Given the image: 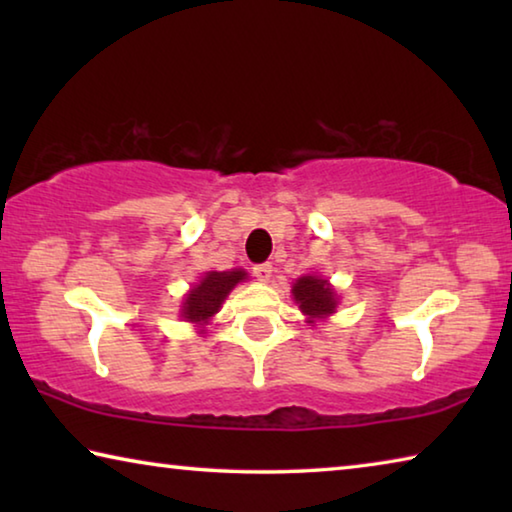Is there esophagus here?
<instances>
[{
    "label": "esophagus",
    "mask_w": 512,
    "mask_h": 512,
    "mask_svg": "<svg viewBox=\"0 0 512 512\" xmlns=\"http://www.w3.org/2000/svg\"><path fill=\"white\" fill-rule=\"evenodd\" d=\"M271 273H273V266L268 264V262L257 264V266L253 268V275L257 277L259 282H268V280H271Z\"/></svg>",
    "instance_id": "obj_1"
}]
</instances>
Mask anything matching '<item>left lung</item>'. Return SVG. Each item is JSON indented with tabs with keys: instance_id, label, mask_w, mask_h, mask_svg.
Returning <instances> with one entry per match:
<instances>
[{
	"instance_id": "1",
	"label": "left lung",
	"mask_w": 512,
	"mask_h": 512,
	"mask_svg": "<svg viewBox=\"0 0 512 512\" xmlns=\"http://www.w3.org/2000/svg\"><path fill=\"white\" fill-rule=\"evenodd\" d=\"M293 298L309 318H323L334 314L336 293L329 287L327 280H320L314 275H305L293 284ZM311 323V320H309Z\"/></svg>"
}]
</instances>
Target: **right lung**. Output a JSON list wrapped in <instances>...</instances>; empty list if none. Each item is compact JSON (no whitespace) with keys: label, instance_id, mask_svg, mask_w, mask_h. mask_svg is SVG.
<instances>
[{"label":"right lung","instance_id":"add662e5","mask_svg":"<svg viewBox=\"0 0 512 512\" xmlns=\"http://www.w3.org/2000/svg\"><path fill=\"white\" fill-rule=\"evenodd\" d=\"M246 280L244 271H223V273H207L201 284L187 293L185 298V307H183V316L192 323H201L205 325L216 311H219L221 302L225 300V296L235 289V284Z\"/></svg>","mask_w":512,"mask_h":512}]
</instances>
